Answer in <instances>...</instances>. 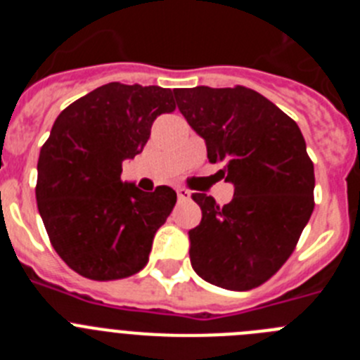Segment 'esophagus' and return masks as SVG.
Segmentation results:
<instances>
[{
	"instance_id": "1",
	"label": "esophagus",
	"mask_w": 360,
	"mask_h": 360,
	"mask_svg": "<svg viewBox=\"0 0 360 360\" xmlns=\"http://www.w3.org/2000/svg\"><path fill=\"white\" fill-rule=\"evenodd\" d=\"M176 195H178V200H180V202H186V200H189L191 193L187 189H184V187H178Z\"/></svg>"
}]
</instances>
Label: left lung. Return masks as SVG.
<instances>
[{"mask_svg":"<svg viewBox=\"0 0 360 360\" xmlns=\"http://www.w3.org/2000/svg\"><path fill=\"white\" fill-rule=\"evenodd\" d=\"M178 110L207 146L218 176L234 186L219 207L195 193L202 221L189 231L196 274L227 290H250L294 252L314 211V164L297 124L262 94L236 88H176Z\"/></svg>","mask_w":360,"mask_h":360,"instance_id":"left-lung-1","label":"left lung"}]
</instances>
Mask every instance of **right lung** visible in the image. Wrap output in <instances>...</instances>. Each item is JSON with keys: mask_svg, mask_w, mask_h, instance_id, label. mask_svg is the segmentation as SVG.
Instances as JSON below:
<instances>
[{"mask_svg": "<svg viewBox=\"0 0 360 360\" xmlns=\"http://www.w3.org/2000/svg\"><path fill=\"white\" fill-rule=\"evenodd\" d=\"M174 108L169 88L108 82L53 122L37 162V209L52 247L77 274L111 281L148 263L176 193H144L120 173L142 153L155 119Z\"/></svg>", "mask_w": 360, "mask_h": 360, "instance_id": "obj_1", "label": "right lung"}]
</instances>
